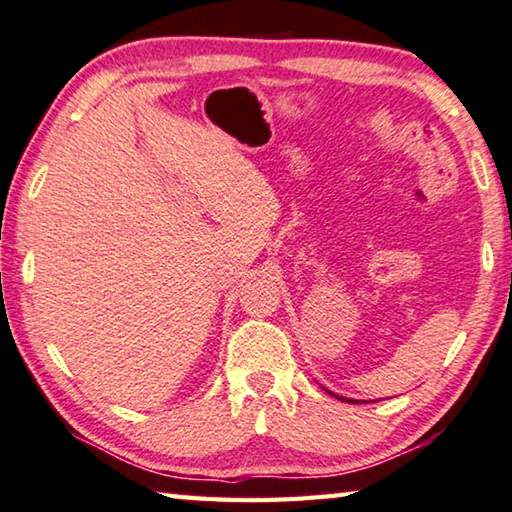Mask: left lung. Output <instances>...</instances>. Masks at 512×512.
I'll use <instances>...</instances> for the list:
<instances>
[{
	"instance_id": "1",
	"label": "left lung",
	"mask_w": 512,
	"mask_h": 512,
	"mask_svg": "<svg viewBox=\"0 0 512 512\" xmlns=\"http://www.w3.org/2000/svg\"><path fill=\"white\" fill-rule=\"evenodd\" d=\"M327 393H329V395H334L332 391H327ZM334 397H339V395H334ZM339 400H341V402H354V400H348V397H339Z\"/></svg>"
}]
</instances>
